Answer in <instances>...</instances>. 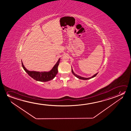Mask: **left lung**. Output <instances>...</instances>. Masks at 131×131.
<instances>
[{
    "mask_svg": "<svg viewBox=\"0 0 131 131\" xmlns=\"http://www.w3.org/2000/svg\"><path fill=\"white\" fill-rule=\"evenodd\" d=\"M71 71H72V73L73 74L75 75V77H76L78 78H79V79H81V80H89L90 79H91L92 78H93V77H95L96 75H97V74H98V73H97L96 74H95V75H93L92 77H89V78H85V77H80V76H79V75H77V74H75V73L73 72V71L72 68V67H71Z\"/></svg>",
    "mask_w": 131,
    "mask_h": 131,
    "instance_id": "obj_1",
    "label": "left lung"
}]
</instances>
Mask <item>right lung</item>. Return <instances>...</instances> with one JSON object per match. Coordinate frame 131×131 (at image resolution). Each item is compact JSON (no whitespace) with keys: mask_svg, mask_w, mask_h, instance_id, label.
I'll use <instances>...</instances> for the list:
<instances>
[{"mask_svg":"<svg viewBox=\"0 0 131 131\" xmlns=\"http://www.w3.org/2000/svg\"><path fill=\"white\" fill-rule=\"evenodd\" d=\"M60 61V58L59 59L58 61L57 62L56 64L54 66L53 68L48 72H39V71H29L27 70L25 68L23 64L22 61V66L23 69L29 75L30 77L33 78L37 81H42V82H46L51 80L54 79L57 75L58 73V67L59 63Z\"/></svg>","mask_w":131,"mask_h":131,"instance_id":"obj_1","label":"right lung"}]
</instances>
